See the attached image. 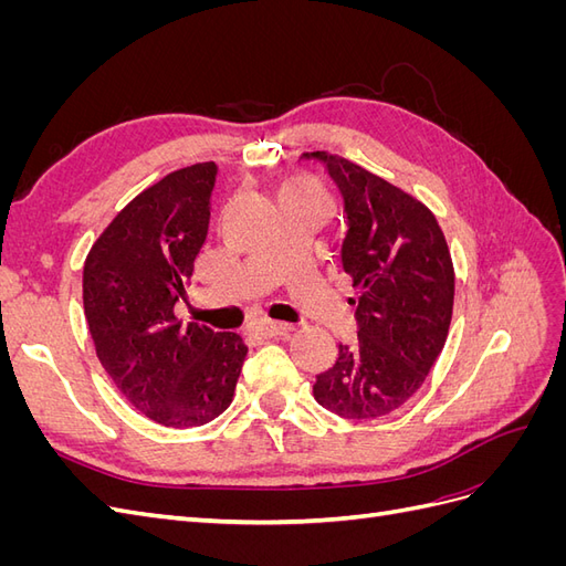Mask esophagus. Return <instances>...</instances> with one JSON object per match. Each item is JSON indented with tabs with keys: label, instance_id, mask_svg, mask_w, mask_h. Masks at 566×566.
I'll return each mask as SVG.
<instances>
[{
	"label": "esophagus",
	"instance_id": "obj_1",
	"mask_svg": "<svg viewBox=\"0 0 566 566\" xmlns=\"http://www.w3.org/2000/svg\"><path fill=\"white\" fill-rule=\"evenodd\" d=\"M290 331H293V325L281 323V321H262L254 325V333L262 337H281V335H287Z\"/></svg>",
	"mask_w": 566,
	"mask_h": 566
}]
</instances>
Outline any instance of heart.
<instances>
[{
  "mask_svg": "<svg viewBox=\"0 0 566 566\" xmlns=\"http://www.w3.org/2000/svg\"><path fill=\"white\" fill-rule=\"evenodd\" d=\"M279 202H312L323 210H328L331 205L323 186L314 177H293L285 181L279 191Z\"/></svg>",
  "mask_w": 566,
  "mask_h": 566,
  "instance_id": "b5f03b06",
  "label": "heart"
}]
</instances>
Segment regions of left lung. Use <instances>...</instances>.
I'll use <instances>...</instances> for the list:
<instances>
[{
	"label": "left lung",
	"mask_w": 566,
	"mask_h": 566,
	"mask_svg": "<svg viewBox=\"0 0 566 566\" xmlns=\"http://www.w3.org/2000/svg\"><path fill=\"white\" fill-rule=\"evenodd\" d=\"M321 163L345 202L339 262L358 295L356 337L339 342L335 364L316 375L314 397L349 420L380 418L422 387L449 335L453 264L434 214L401 188L333 153Z\"/></svg>",
	"instance_id": "left-lung-1"
}]
</instances>
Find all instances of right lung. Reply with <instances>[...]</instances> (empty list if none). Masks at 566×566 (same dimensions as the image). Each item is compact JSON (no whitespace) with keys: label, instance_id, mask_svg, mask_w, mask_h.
Here are the masks:
<instances>
[{"label":"right lung","instance_id":"obj_1","mask_svg":"<svg viewBox=\"0 0 566 566\" xmlns=\"http://www.w3.org/2000/svg\"><path fill=\"white\" fill-rule=\"evenodd\" d=\"M217 172L214 163H198L146 188L84 262V316L98 361L134 408L177 430L224 413L248 354L241 335L175 316L208 235Z\"/></svg>","mask_w":566,"mask_h":566}]
</instances>
